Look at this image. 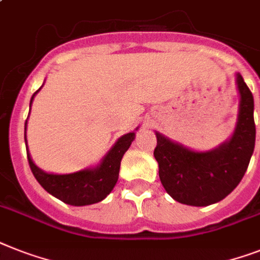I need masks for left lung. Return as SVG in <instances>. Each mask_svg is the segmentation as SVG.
I'll use <instances>...</instances> for the list:
<instances>
[{
	"mask_svg": "<svg viewBox=\"0 0 260 260\" xmlns=\"http://www.w3.org/2000/svg\"><path fill=\"white\" fill-rule=\"evenodd\" d=\"M239 117L230 141L210 152H193L156 134L153 156L161 184L176 202L203 207L220 202L239 184L255 147L254 97L238 75Z\"/></svg>",
	"mask_w": 260,
	"mask_h": 260,
	"instance_id": "left-lung-1",
	"label": "left lung"
}]
</instances>
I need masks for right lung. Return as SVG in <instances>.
<instances>
[{
  "instance_id": "1",
  "label": "right lung",
  "mask_w": 260,
  "mask_h": 260,
  "mask_svg": "<svg viewBox=\"0 0 260 260\" xmlns=\"http://www.w3.org/2000/svg\"><path fill=\"white\" fill-rule=\"evenodd\" d=\"M36 93L31 96L30 104ZM134 139V132L120 137L117 143L113 145V148L108 152V155L105 156L103 163L94 170H84L68 175H53L46 174L40 170L39 167H36L29 153L27 161L35 178L42 185V188L49 192L50 195L71 206H88L101 202L113 189L119 179L121 157L126 149L129 148Z\"/></svg>"
}]
</instances>
